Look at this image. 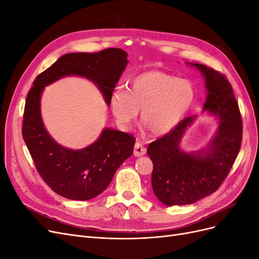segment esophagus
Returning <instances> with one entry per match:
<instances>
[{
  "label": "esophagus",
  "mask_w": 259,
  "mask_h": 259,
  "mask_svg": "<svg viewBox=\"0 0 259 259\" xmlns=\"http://www.w3.org/2000/svg\"><path fill=\"white\" fill-rule=\"evenodd\" d=\"M147 152L146 148L139 143H136L135 144V147H134V155L135 156H142V155H145Z\"/></svg>",
  "instance_id": "1"
}]
</instances>
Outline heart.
<instances>
[{
  "instance_id": "obj_1",
  "label": "heart",
  "mask_w": 259,
  "mask_h": 259,
  "mask_svg": "<svg viewBox=\"0 0 259 259\" xmlns=\"http://www.w3.org/2000/svg\"><path fill=\"white\" fill-rule=\"evenodd\" d=\"M194 97L191 82L153 70L133 77L127 91H114L110 108L120 128L128 130L142 111L143 126L152 135L161 136L177 126Z\"/></svg>"
}]
</instances>
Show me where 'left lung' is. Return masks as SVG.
Masks as SVG:
<instances>
[{
  "mask_svg": "<svg viewBox=\"0 0 259 259\" xmlns=\"http://www.w3.org/2000/svg\"><path fill=\"white\" fill-rule=\"evenodd\" d=\"M204 75L207 91L203 111L219 117L218 128L207 148L183 151L180 140L193 116L186 117L166 135L148 146L153 163L152 189L163 204L187 205L215 192L233 165L242 142V119L238 101L227 77L201 64H190Z\"/></svg>",
  "mask_w": 259,
  "mask_h": 259,
  "instance_id": "1",
  "label": "left lung"
}]
</instances>
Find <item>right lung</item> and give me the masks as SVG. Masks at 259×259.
Wrapping results in <instances>:
<instances>
[{
    "label": "right lung",
    "instance_id": "right-lung-1",
    "mask_svg": "<svg viewBox=\"0 0 259 259\" xmlns=\"http://www.w3.org/2000/svg\"><path fill=\"white\" fill-rule=\"evenodd\" d=\"M127 62V54L121 49L66 54L35 77L28 93L22 137L38 174L61 197L77 201L97 197L111 183L121 164L133 154L136 139L124 132L105 128L95 143L80 150L60 146L44 127L42 92L61 77L80 75L97 85L109 106Z\"/></svg>",
    "mask_w": 259,
    "mask_h": 259
}]
</instances>
